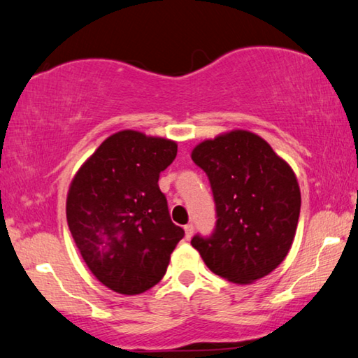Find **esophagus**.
I'll return each instance as SVG.
<instances>
[{"label":"esophagus","instance_id":"obj_1","mask_svg":"<svg viewBox=\"0 0 358 358\" xmlns=\"http://www.w3.org/2000/svg\"><path fill=\"white\" fill-rule=\"evenodd\" d=\"M192 234H194V226H192V224H186V226H185V237H186V240H191Z\"/></svg>","mask_w":358,"mask_h":358}]
</instances>
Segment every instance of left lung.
Segmentation results:
<instances>
[{"label":"left lung","mask_w":358,"mask_h":358,"mask_svg":"<svg viewBox=\"0 0 358 358\" xmlns=\"http://www.w3.org/2000/svg\"><path fill=\"white\" fill-rule=\"evenodd\" d=\"M191 157L208 175L216 203L215 232L191 240L205 265L235 284L271 273L286 259L299 224L301 196L292 167L245 129L207 138Z\"/></svg>","instance_id":"left-lung-1"}]
</instances>
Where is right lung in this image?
<instances>
[{
	"mask_svg": "<svg viewBox=\"0 0 358 358\" xmlns=\"http://www.w3.org/2000/svg\"><path fill=\"white\" fill-rule=\"evenodd\" d=\"M177 142L124 129L102 142L72 178L66 217L90 271L106 287L137 295L166 275L185 230L175 226L159 173Z\"/></svg>",
	"mask_w": 358,
	"mask_h": 358,
	"instance_id": "right-lung-1",
	"label": "right lung"
}]
</instances>
